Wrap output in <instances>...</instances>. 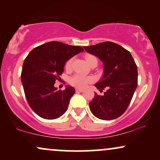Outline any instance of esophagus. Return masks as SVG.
Listing matches in <instances>:
<instances>
[{
	"instance_id": "1",
	"label": "esophagus",
	"mask_w": 160,
	"mask_h": 160,
	"mask_svg": "<svg viewBox=\"0 0 160 160\" xmlns=\"http://www.w3.org/2000/svg\"><path fill=\"white\" fill-rule=\"evenodd\" d=\"M84 91L83 89H80V88H76V92H82Z\"/></svg>"
}]
</instances>
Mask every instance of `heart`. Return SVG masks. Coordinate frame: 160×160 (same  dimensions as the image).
Segmentation results:
<instances>
[{
	"instance_id": "heart-1",
	"label": "heart",
	"mask_w": 160,
	"mask_h": 160,
	"mask_svg": "<svg viewBox=\"0 0 160 160\" xmlns=\"http://www.w3.org/2000/svg\"><path fill=\"white\" fill-rule=\"evenodd\" d=\"M85 58H86V62L89 64L92 60L96 58H95V56H91V55H87V56H86ZM71 62H72L71 59H69L68 61L66 62V65H65L66 68L69 69L70 68H71ZM92 80L93 78H92V77H86V76H83V75L77 74H74V76H72L71 78H70V82H71L73 86H77V87L83 88L85 87L88 83H89V82L92 81Z\"/></svg>"
}]
</instances>
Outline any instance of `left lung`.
<instances>
[{
    "label": "left lung",
    "mask_w": 160,
    "mask_h": 160,
    "mask_svg": "<svg viewBox=\"0 0 160 160\" xmlns=\"http://www.w3.org/2000/svg\"><path fill=\"white\" fill-rule=\"evenodd\" d=\"M89 54L103 62L104 74L95 86L103 95L95 93L89 103L92 114L100 120H110L120 117L131 102L138 85V69L131 53L113 42H102L83 47Z\"/></svg>",
    "instance_id": "1"
}]
</instances>
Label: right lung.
<instances>
[{"label": "right lung", "instance_id": "1", "mask_svg": "<svg viewBox=\"0 0 160 160\" xmlns=\"http://www.w3.org/2000/svg\"><path fill=\"white\" fill-rule=\"evenodd\" d=\"M83 49L61 42L51 41L33 49L25 59L21 74L28 103L34 113L47 120L63 115L75 89L66 86L64 90L55 87L64 71L65 62Z\"/></svg>", "mask_w": 160, "mask_h": 160}]
</instances>
